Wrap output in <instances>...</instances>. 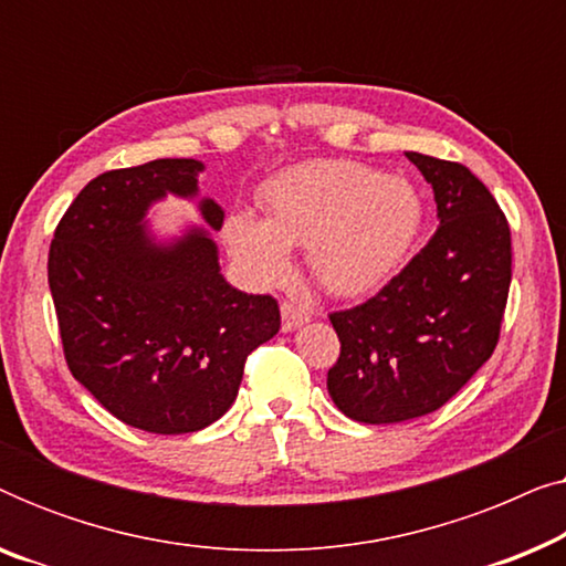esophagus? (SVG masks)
Masks as SVG:
<instances>
[{
  "label": "esophagus",
  "mask_w": 566,
  "mask_h": 566,
  "mask_svg": "<svg viewBox=\"0 0 566 566\" xmlns=\"http://www.w3.org/2000/svg\"><path fill=\"white\" fill-rule=\"evenodd\" d=\"M281 316H283V332H291L312 319V312H308L306 306L296 304V301H283Z\"/></svg>",
  "instance_id": "34e87169"
}]
</instances>
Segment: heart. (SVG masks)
I'll list each match as a JSON object with an SVG mask.
<instances>
[{
  "label": "heart",
  "mask_w": 566,
  "mask_h": 566,
  "mask_svg": "<svg viewBox=\"0 0 566 566\" xmlns=\"http://www.w3.org/2000/svg\"><path fill=\"white\" fill-rule=\"evenodd\" d=\"M265 221L231 213L223 239L239 265L262 283L291 273V247H306L316 281L360 296L397 273L422 229V198L399 175L360 161H306L265 182Z\"/></svg>",
  "instance_id": "obj_1"
}]
</instances>
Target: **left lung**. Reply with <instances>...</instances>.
I'll use <instances>...</instances> for the list:
<instances>
[{"label": "left lung", "instance_id": "left-lung-1", "mask_svg": "<svg viewBox=\"0 0 566 566\" xmlns=\"http://www.w3.org/2000/svg\"><path fill=\"white\" fill-rule=\"evenodd\" d=\"M407 159L432 185L440 227L374 298L329 314V397L368 424L415 420L459 394L497 347L513 277L507 219L484 182L459 161Z\"/></svg>", "mask_w": 566, "mask_h": 566}]
</instances>
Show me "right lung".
<instances>
[{
    "mask_svg": "<svg viewBox=\"0 0 566 566\" xmlns=\"http://www.w3.org/2000/svg\"><path fill=\"white\" fill-rule=\"evenodd\" d=\"M203 161L154 159L84 185L53 231L49 285L72 376L130 428L182 436L234 405L244 360L281 329L273 296L223 281L203 229L169 244L146 231V211L172 192L198 196ZM203 221L223 211L200 200Z\"/></svg>",
    "mask_w": 566,
    "mask_h": 566,
    "instance_id": "right-lung-1",
    "label": "right lung"
}]
</instances>
